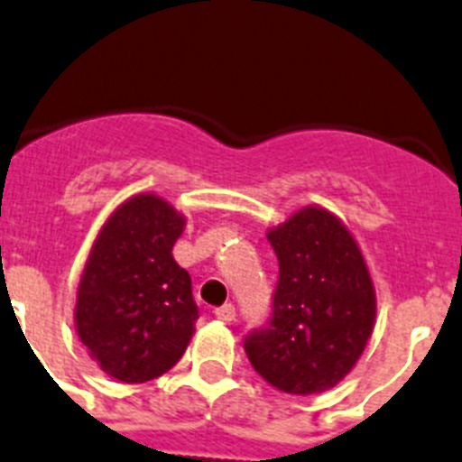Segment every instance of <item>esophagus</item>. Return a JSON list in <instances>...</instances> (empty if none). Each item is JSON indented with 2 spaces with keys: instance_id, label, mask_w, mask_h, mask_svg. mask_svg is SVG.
<instances>
[{
  "instance_id": "34e87169",
  "label": "esophagus",
  "mask_w": 462,
  "mask_h": 462,
  "mask_svg": "<svg viewBox=\"0 0 462 462\" xmlns=\"http://www.w3.org/2000/svg\"><path fill=\"white\" fill-rule=\"evenodd\" d=\"M217 314L218 319H221V321H226V323H230V321H235V317H236V310H235V305L232 303H226V305H221V308L217 310Z\"/></svg>"
}]
</instances>
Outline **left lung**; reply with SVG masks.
Segmentation results:
<instances>
[{
    "instance_id": "left-lung-1",
    "label": "left lung",
    "mask_w": 462,
    "mask_h": 462,
    "mask_svg": "<svg viewBox=\"0 0 462 462\" xmlns=\"http://www.w3.org/2000/svg\"><path fill=\"white\" fill-rule=\"evenodd\" d=\"M266 239L280 264L273 314L244 348L275 390L319 394L356 367L372 337V275L348 227L323 207H303Z\"/></svg>"
}]
</instances>
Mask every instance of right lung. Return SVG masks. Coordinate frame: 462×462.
Returning a JSON list of instances; mask_svg holds the SVG:
<instances>
[{"mask_svg":"<svg viewBox=\"0 0 462 462\" xmlns=\"http://www.w3.org/2000/svg\"><path fill=\"white\" fill-rule=\"evenodd\" d=\"M187 218L139 193L116 207L95 239L77 287L75 326L105 374L123 383L162 376L196 330L191 275L172 260Z\"/></svg>","mask_w":462,"mask_h":462,"instance_id":"obj_1","label":"right lung"}]
</instances>
